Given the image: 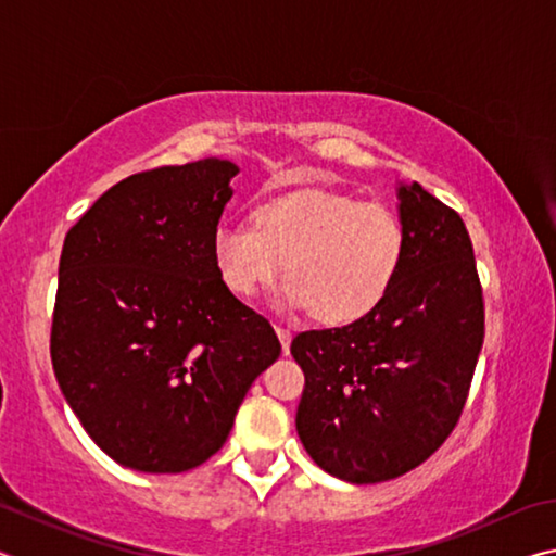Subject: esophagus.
<instances>
[{"label": "esophagus", "instance_id": "obj_1", "mask_svg": "<svg viewBox=\"0 0 556 556\" xmlns=\"http://www.w3.org/2000/svg\"><path fill=\"white\" fill-rule=\"evenodd\" d=\"M275 331H277V338H279V343H281V351H285V355H289L291 331H289V328H285V326H275Z\"/></svg>", "mask_w": 556, "mask_h": 556}]
</instances>
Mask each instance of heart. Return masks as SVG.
<instances>
[{
    "label": "heart",
    "mask_w": 556,
    "mask_h": 556,
    "mask_svg": "<svg viewBox=\"0 0 556 556\" xmlns=\"http://www.w3.org/2000/svg\"><path fill=\"white\" fill-rule=\"evenodd\" d=\"M404 228L382 203L301 186L257 201L250 225H220L211 255L223 289L252 299L281 275V304L318 326H353L378 312L400 277Z\"/></svg>",
    "instance_id": "1"
}]
</instances>
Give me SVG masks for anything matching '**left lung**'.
Masks as SVG:
<instances>
[{
	"instance_id": "1",
	"label": "left lung",
	"mask_w": 556,
	"mask_h": 556,
	"mask_svg": "<svg viewBox=\"0 0 556 556\" xmlns=\"http://www.w3.org/2000/svg\"><path fill=\"white\" fill-rule=\"evenodd\" d=\"M404 262L363 321L291 341L304 370L296 431L348 483H382L427 460L456 427L483 345V294L460 215L397 184Z\"/></svg>"
}]
</instances>
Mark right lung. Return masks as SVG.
<instances>
[{
	"label": "right lung",
	"mask_w": 556,
	"mask_h": 556,
	"mask_svg": "<svg viewBox=\"0 0 556 556\" xmlns=\"http://www.w3.org/2000/svg\"><path fill=\"white\" fill-rule=\"evenodd\" d=\"M238 172L211 156L127 176L65 235L53 372L88 437L125 468L184 473L208 460L281 353L267 318L213 267Z\"/></svg>",
	"instance_id": "obj_1"
}]
</instances>
